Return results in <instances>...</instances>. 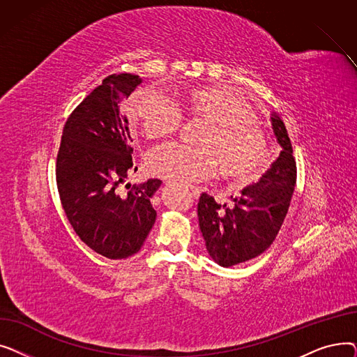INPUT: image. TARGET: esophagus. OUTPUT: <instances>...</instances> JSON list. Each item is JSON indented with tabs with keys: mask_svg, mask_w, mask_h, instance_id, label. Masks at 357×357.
<instances>
[{
	"mask_svg": "<svg viewBox=\"0 0 357 357\" xmlns=\"http://www.w3.org/2000/svg\"><path fill=\"white\" fill-rule=\"evenodd\" d=\"M190 191H191V194H192V197L195 198V199H198L199 198V194H201V191H199V188H197V186H190Z\"/></svg>",
	"mask_w": 357,
	"mask_h": 357,
	"instance_id": "obj_1",
	"label": "esophagus"
}]
</instances>
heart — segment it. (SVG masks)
I'll use <instances>...</instances> for the list:
<instances>
[{"mask_svg": "<svg viewBox=\"0 0 357 357\" xmlns=\"http://www.w3.org/2000/svg\"><path fill=\"white\" fill-rule=\"evenodd\" d=\"M127 117L147 140L174 135L182 116L204 123L195 144L169 143L156 147L147 158L149 171L178 182L213 176L250 183L264 169L268 140L250 104L240 93L222 86L186 89L176 102L150 89H139L127 101Z\"/></svg>", "mask_w": 357, "mask_h": 357, "instance_id": "b5f03b06", "label": "heart"}]
</instances>
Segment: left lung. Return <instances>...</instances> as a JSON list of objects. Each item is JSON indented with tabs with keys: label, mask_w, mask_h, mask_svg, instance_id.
Wrapping results in <instances>:
<instances>
[{
	"label": "left lung",
	"mask_w": 357,
	"mask_h": 357,
	"mask_svg": "<svg viewBox=\"0 0 357 357\" xmlns=\"http://www.w3.org/2000/svg\"><path fill=\"white\" fill-rule=\"evenodd\" d=\"M272 127L282 152L257 183L233 199L231 208L207 194L199 197L197 210L205 246L224 268L264 253L287 217L296 183V162L287 127L276 114L272 116Z\"/></svg>",
	"instance_id": "1"
}]
</instances>
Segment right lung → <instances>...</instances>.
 Here are the masks:
<instances>
[{
	"label": "right lung",
	"instance_id": "1",
	"mask_svg": "<svg viewBox=\"0 0 357 357\" xmlns=\"http://www.w3.org/2000/svg\"><path fill=\"white\" fill-rule=\"evenodd\" d=\"M140 82L131 73L107 77L70 112L56 158V183L73 231L89 249L114 260L144 245L156 220L150 198L162 183L149 179L121 190L137 171L121 101Z\"/></svg>",
	"mask_w": 357,
	"mask_h": 357
}]
</instances>
